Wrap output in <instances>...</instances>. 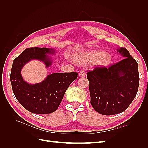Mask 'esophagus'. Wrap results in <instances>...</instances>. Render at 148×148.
Listing matches in <instances>:
<instances>
[{
    "label": "esophagus",
    "mask_w": 148,
    "mask_h": 148,
    "mask_svg": "<svg viewBox=\"0 0 148 148\" xmlns=\"http://www.w3.org/2000/svg\"><path fill=\"white\" fill-rule=\"evenodd\" d=\"M79 76L80 77H85V76H86V72H85V71L84 70L80 71Z\"/></svg>",
    "instance_id": "obj_1"
}]
</instances>
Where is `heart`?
<instances>
[{"instance_id": "b5f03b06", "label": "heart", "mask_w": 148, "mask_h": 148, "mask_svg": "<svg viewBox=\"0 0 148 148\" xmlns=\"http://www.w3.org/2000/svg\"><path fill=\"white\" fill-rule=\"evenodd\" d=\"M77 60L79 63H92L99 66H107L111 60V56L101 51H94L77 56Z\"/></svg>"}]
</instances>
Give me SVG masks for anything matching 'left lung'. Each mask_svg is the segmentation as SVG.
I'll return each instance as SVG.
<instances>
[{
  "mask_svg": "<svg viewBox=\"0 0 148 148\" xmlns=\"http://www.w3.org/2000/svg\"><path fill=\"white\" fill-rule=\"evenodd\" d=\"M118 51L125 58L109 67L97 66L87 73L91 104L102 115L122 112L130 105L138 90L139 73L137 62L127 49Z\"/></svg>",
  "mask_w": 148,
  "mask_h": 148,
  "instance_id": "8db88e82",
  "label": "left lung"
}]
</instances>
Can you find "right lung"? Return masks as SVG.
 <instances>
[{"mask_svg": "<svg viewBox=\"0 0 148 148\" xmlns=\"http://www.w3.org/2000/svg\"><path fill=\"white\" fill-rule=\"evenodd\" d=\"M49 53H53L52 49L27 48L13 62L10 82L13 94L20 104L32 113L47 114L56 111L67 88L78 77L77 72L55 73L38 84L32 85L24 82L20 73L22 67L33 59L41 60L49 66L52 62L46 56Z\"/></svg>", "mask_w": 148, "mask_h": 148, "instance_id": "1", "label": "right lung"}]
</instances>
